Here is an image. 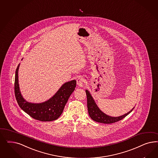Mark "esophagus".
Segmentation results:
<instances>
[{
  "instance_id": "34e87169",
  "label": "esophagus",
  "mask_w": 158,
  "mask_h": 158,
  "mask_svg": "<svg viewBox=\"0 0 158 158\" xmlns=\"http://www.w3.org/2000/svg\"><path fill=\"white\" fill-rule=\"evenodd\" d=\"M85 79L82 77H79L77 80V84L78 85V86L80 87H83L84 86V84H85Z\"/></svg>"
}]
</instances>
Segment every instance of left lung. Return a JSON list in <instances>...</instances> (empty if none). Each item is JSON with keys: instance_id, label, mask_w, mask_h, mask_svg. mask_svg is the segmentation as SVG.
Here are the masks:
<instances>
[{"instance_id": "left-lung-1", "label": "left lung", "mask_w": 158, "mask_h": 158, "mask_svg": "<svg viewBox=\"0 0 158 158\" xmlns=\"http://www.w3.org/2000/svg\"><path fill=\"white\" fill-rule=\"evenodd\" d=\"M86 95L87 97V107H88V111L90 117L92 119L97 122L105 123V124H111L113 123H116L122 120L126 116H127L129 113L132 112V109L131 110L128 112L127 113L122 115L119 117H111L109 116H107V114H105L99 109V107L97 106V104L93 99L91 95L88 90L85 91Z\"/></svg>"}]
</instances>
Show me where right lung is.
Masks as SVG:
<instances>
[{"label":"right lung","mask_w":158,"mask_h":158,"mask_svg":"<svg viewBox=\"0 0 158 158\" xmlns=\"http://www.w3.org/2000/svg\"><path fill=\"white\" fill-rule=\"evenodd\" d=\"M15 71V94L17 102L22 110L33 118L41 122H51L57 119L61 115L67 102L76 87V81L72 80L64 84L53 97L46 102L32 103L27 102L22 97L19 89L18 71Z\"/></svg>","instance_id":"right-lung-1"}]
</instances>
